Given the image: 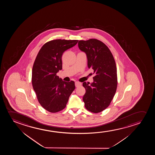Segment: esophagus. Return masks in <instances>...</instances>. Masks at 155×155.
Wrapping results in <instances>:
<instances>
[{
    "label": "esophagus",
    "instance_id": "esophagus-1",
    "mask_svg": "<svg viewBox=\"0 0 155 155\" xmlns=\"http://www.w3.org/2000/svg\"><path fill=\"white\" fill-rule=\"evenodd\" d=\"M81 84L78 82V81H76V82H75V86H76V87H78L79 86H81Z\"/></svg>",
    "mask_w": 155,
    "mask_h": 155
}]
</instances>
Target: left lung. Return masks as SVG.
Listing matches in <instances>:
<instances>
[{"mask_svg": "<svg viewBox=\"0 0 155 155\" xmlns=\"http://www.w3.org/2000/svg\"><path fill=\"white\" fill-rule=\"evenodd\" d=\"M79 49L85 52L88 68L94 70L93 82L83 83L86 93L83 101L87 110L97 113L107 108L117 88V70L112 54L104 43L96 40L79 41Z\"/></svg>", "mask_w": 155, "mask_h": 155, "instance_id": "obj_1", "label": "left lung"}]
</instances>
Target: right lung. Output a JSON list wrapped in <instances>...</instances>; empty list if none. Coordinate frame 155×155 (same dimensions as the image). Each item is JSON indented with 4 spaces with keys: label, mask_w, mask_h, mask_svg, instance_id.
<instances>
[{
    "label": "right lung",
    "mask_w": 155,
    "mask_h": 155,
    "mask_svg": "<svg viewBox=\"0 0 155 155\" xmlns=\"http://www.w3.org/2000/svg\"><path fill=\"white\" fill-rule=\"evenodd\" d=\"M78 41L60 39L49 41L36 56L32 69V85L41 105L50 112H58L65 108L75 89L74 81H63L57 73L62 69L63 53Z\"/></svg>",
    "instance_id": "add662e5"
}]
</instances>
